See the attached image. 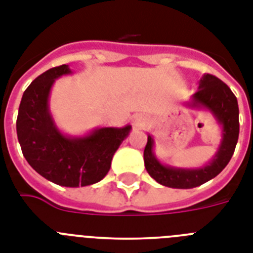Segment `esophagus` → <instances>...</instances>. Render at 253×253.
<instances>
[{
	"label": "esophagus",
	"mask_w": 253,
	"mask_h": 253,
	"mask_svg": "<svg viewBox=\"0 0 253 253\" xmlns=\"http://www.w3.org/2000/svg\"><path fill=\"white\" fill-rule=\"evenodd\" d=\"M135 126L141 127V126H143V122H141V121H140V120H135Z\"/></svg>",
	"instance_id": "esophagus-1"
}]
</instances>
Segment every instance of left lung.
Here are the masks:
<instances>
[{"label":"left lung","instance_id":"obj_1","mask_svg":"<svg viewBox=\"0 0 253 253\" xmlns=\"http://www.w3.org/2000/svg\"><path fill=\"white\" fill-rule=\"evenodd\" d=\"M189 107L210 110L222 127V140L211 162L201 169H177L163 166L153 152L154 140L148 135L144 149L145 169L161 185L175 189H192L213 179L230 161L239 136V108L235 95L221 80L205 74L199 81V88L192 96Z\"/></svg>","mask_w":253,"mask_h":253}]
</instances>
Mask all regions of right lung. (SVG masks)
I'll list each match as a JSON object with an SVG mask.
<instances>
[{
  "mask_svg": "<svg viewBox=\"0 0 253 253\" xmlns=\"http://www.w3.org/2000/svg\"><path fill=\"white\" fill-rule=\"evenodd\" d=\"M69 73V67L63 64L29 84L19 105L16 133L23 156L36 172L58 185L78 188L105 177L131 126L96 128L82 137L63 135L48 110V95L55 80Z\"/></svg>",
  "mask_w": 253,
  "mask_h": 253,
  "instance_id": "obj_1",
  "label": "right lung"
}]
</instances>
